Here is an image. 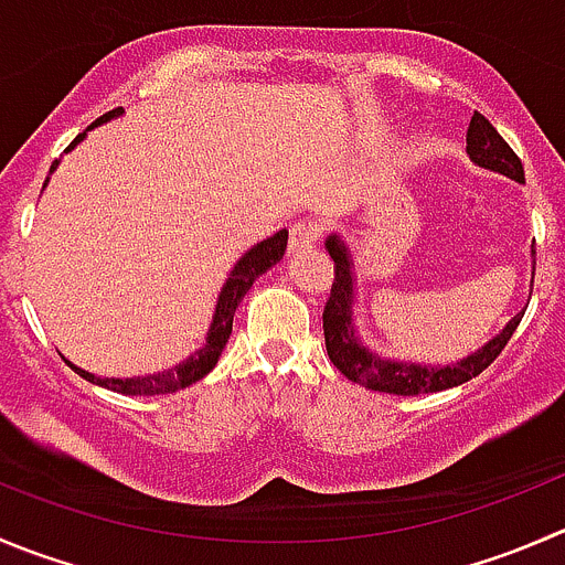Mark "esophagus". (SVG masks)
I'll use <instances>...</instances> for the list:
<instances>
[{
    "label": "esophagus",
    "mask_w": 565,
    "mask_h": 565,
    "mask_svg": "<svg viewBox=\"0 0 565 565\" xmlns=\"http://www.w3.org/2000/svg\"><path fill=\"white\" fill-rule=\"evenodd\" d=\"M320 232H322V228H320V223H317V221L295 223L292 232H289V254L298 256V254H306V250L315 248Z\"/></svg>",
    "instance_id": "obj_1"
}]
</instances>
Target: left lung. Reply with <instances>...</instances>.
Returning a JSON list of instances; mask_svg holds the SVG:
<instances>
[{"label": "left lung", "instance_id": "1", "mask_svg": "<svg viewBox=\"0 0 565 565\" xmlns=\"http://www.w3.org/2000/svg\"><path fill=\"white\" fill-rule=\"evenodd\" d=\"M467 154L469 160L486 171L502 173V177L513 179V182H524L522 160L513 154L511 146L500 137V131L489 124L480 113L472 115L467 129ZM326 250L333 259V278L331 298H328L326 311H322V328H326V350L328 359L333 361L339 372L348 381L359 383V386L375 388V392L386 394H428L441 392V388L461 386V383L472 381L475 375L486 370L508 339L513 337L516 326L522 322L524 309L516 317L505 322L497 337H491L483 348L475 353L463 355L456 364H419V361H399L388 359V355L375 353L370 344H364L359 328H355V265L353 254H350L348 243L342 234L333 232L326 237ZM533 276H535V248H533ZM533 287V284H530Z\"/></svg>", "mask_w": 565, "mask_h": 565}]
</instances>
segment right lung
I'll use <instances>...</instances> for the list:
<instances>
[{
	"label": "right lung",
	"mask_w": 565,
	"mask_h": 565,
	"mask_svg": "<svg viewBox=\"0 0 565 565\" xmlns=\"http://www.w3.org/2000/svg\"><path fill=\"white\" fill-rule=\"evenodd\" d=\"M120 115H124V107L102 115L96 124H90L85 131H82V135H76V140L68 146V149H65V154H68L71 149H76V146L85 140L87 131L96 129V126H102V124H107V120L120 118ZM57 166H60V160H54L52 168H49V173L57 171ZM43 188H46V184H43ZM287 237H289V232L287 228H281V232H276L273 237L262 239V243H256L254 248H248L243 256H239L237 265L232 267L228 278L223 281L221 295H217L215 315H212L210 331H206L204 344H201L195 353H190L184 361H179L177 366H171V370L151 372V375H131V377H102V375H93V372L82 370V366L71 364V361L68 364L74 366L76 375H82L85 381L96 383V386H104V388H113V392H118V394H131V397H146V394H173V392H179V388L193 386L195 381H201V377L210 375V372L215 370L217 359H221L223 348H226L228 337H232L234 311H237V306L243 303L245 292L254 287L256 278L284 259V250H287Z\"/></svg>",
	"instance_id": "1"
}]
</instances>
